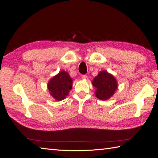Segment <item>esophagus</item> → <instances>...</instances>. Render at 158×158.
Returning <instances> with one entry per match:
<instances>
[{
  "instance_id": "34e87169",
  "label": "esophagus",
  "mask_w": 158,
  "mask_h": 158,
  "mask_svg": "<svg viewBox=\"0 0 158 158\" xmlns=\"http://www.w3.org/2000/svg\"><path fill=\"white\" fill-rule=\"evenodd\" d=\"M82 79H86L87 78V76L86 75H82Z\"/></svg>"
}]
</instances>
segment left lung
<instances>
[{
    "mask_svg": "<svg viewBox=\"0 0 158 158\" xmlns=\"http://www.w3.org/2000/svg\"><path fill=\"white\" fill-rule=\"evenodd\" d=\"M92 84L96 89L95 96L103 101L113 96L118 88L117 81L114 76L105 70L99 72L93 80Z\"/></svg>",
    "mask_w": 158,
    "mask_h": 158,
    "instance_id": "left-lung-1",
    "label": "left lung"
}]
</instances>
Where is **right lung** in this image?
I'll return each instance as SVG.
<instances>
[{"instance_id": "1", "label": "right lung", "mask_w": 158, "mask_h": 158, "mask_svg": "<svg viewBox=\"0 0 158 158\" xmlns=\"http://www.w3.org/2000/svg\"><path fill=\"white\" fill-rule=\"evenodd\" d=\"M72 88L73 80L64 70H61L58 74L52 77L47 85L51 96L59 102L67 96Z\"/></svg>"}]
</instances>
